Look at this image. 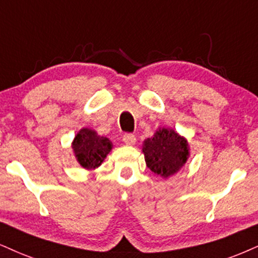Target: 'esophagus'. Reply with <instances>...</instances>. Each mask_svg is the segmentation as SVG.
Returning a JSON list of instances; mask_svg holds the SVG:
<instances>
[{"label": "esophagus", "instance_id": "esophagus-1", "mask_svg": "<svg viewBox=\"0 0 258 258\" xmlns=\"http://www.w3.org/2000/svg\"><path fill=\"white\" fill-rule=\"evenodd\" d=\"M123 141L126 146H133V145H135L136 138H135L134 134H124L123 135Z\"/></svg>", "mask_w": 258, "mask_h": 258}]
</instances>
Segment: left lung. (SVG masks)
Masks as SVG:
<instances>
[{
    "label": "left lung",
    "instance_id": "8db88e82",
    "mask_svg": "<svg viewBox=\"0 0 258 258\" xmlns=\"http://www.w3.org/2000/svg\"><path fill=\"white\" fill-rule=\"evenodd\" d=\"M142 152L147 167L163 178L177 173L189 158L187 141L173 129L161 128L144 141Z\"/></svg>",
    "mask_w": 258,
    "mask_h": 258
}]
</instances>
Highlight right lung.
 <instances>
[{"mask_svg": "<svg viewBox=\"0 0 258 258\" xmlns=\"http://www.w3.org/2000/svg\"><path fill=\"white\" fill-rule=\"evenodd\" d=\"M76 160L84 168L94 170L99 167L106 155L112 149V142L107 138L97 134V132L82 128L72 144Z\"/></svg>", "mask_w": 258, "mask_h": 258, "instance_id": "right-lung-1", "label": "right lung"}]
</instances>
